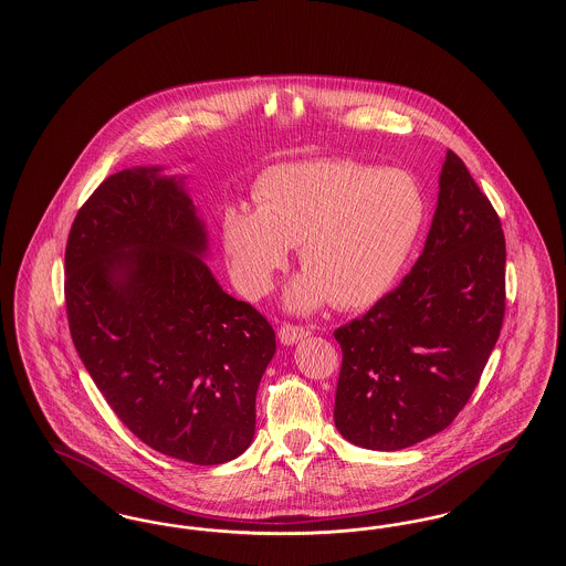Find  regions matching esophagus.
<instances>
[{
	"label": "esophagus",
	"instance_id": "1",
	"mask_svg": "<svg viewBox=\"0 0 566 566\" xmlns=\"http://www.w3.org/2000/svg\"><path fill=\"white\" fill-rule=\"evenodd\" d=\"M307 335H310V328H305V326H301V324H282V326L277 328V337H280V342L286 344V346H293L298 339H303V337H307Z\"/></svg>",
	"mask_w": 566,
	"mask_h": 566
}]
</instances>
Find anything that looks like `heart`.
<instances>
[{
    "label": "heart",
    "mask_w": 566,
    "mask_h": 566,
    "mask_svg": "<svg viewBox=\"0 0 566 566\" xmlns=\"http://www.w3.org/2000/svg\"><path fill=\"white\" fill-rule=\"evenodd\" d=\"M254 210L229 206L220 238L235 284L265 296L298 243L305 271L286 295L293 310L331 298L344 310L386 295L409 261L427 222V195L405 169L354 159L277 165L252 190Z\"/></svg>",
    "instance_id": "1"
}]
</instances>
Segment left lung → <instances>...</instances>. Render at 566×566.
Here are the masks:
<instances>
[{
    "label": "left lung",
    "mask_w": 566,
    "mask_h": 566,
    "mask_svg": "<svg viewBox=\"0 0 566 566\" xmlns=\"http://www.w3.org/2000/svg\"><path fill=\"white\" fill-rule=\"evenodd\" d=\"M505 318L501 218L448 150L424 252L403 282L333 335L335 427L369 450H403L452 424Z\"/></svg>",
    "instance_id": "8db88e82"
}]
</instances>
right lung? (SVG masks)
I'll list each match as a JSON object with an SVG mask.
<instances>
[{
	"instance_id": "right-lung-1",
	"label": "right lung",
	"mask_w": 566,
	"mask_h": 566,
	"mask_svg": "<svg viewBox=\"0 0 566 566\" xmlns=\"http://www.w3.org/2000/svg\"><path fill=\"white\" fill-rule=\"evenodd\" d=\"M203 222L159 167L108 176L65 245V312L88 376L118 420L165 457L222 464L256 424L275 333L201 261Z\"/></svg>"
}]
</instances>
